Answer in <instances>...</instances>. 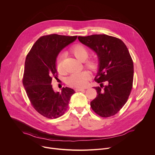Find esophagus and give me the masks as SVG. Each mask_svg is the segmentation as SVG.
Listing matches in <instances>:
<instances>
[{
  "label": "esophagus",
  "instance_id": "34e87169",
  "mask_svg": "<svg viewBox=\"0 0 155 155\" xmlns=\"http://www.w3.org/2000/svg\"><path fill=\"white\" fill-rule=\"evenodd\" d=\"M85 89L84 88H78V89H76V91H84Z\"/></svg>",
  "mask_w": 155,
  "mask_h": 155
}]
</instances>
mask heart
<instances>
[{
    "instance_id": "b5f03b06",
    "label": "heart",
    "mask_w": 155,
    "mask_h": 155,
    "mask_svg": "<svg viewBox=\"0 0 155 155\" xmlns=\"http://www.w3.org/2000/svg\"><path fill=\"white\" fill-rule=\"evenodd\" d=\"M69 51L77 60L80 61H84L85 68L92 71L97 70L98 68V62L94 58L87 59L89 52L85 46L79 44L74 45L70 48ZM63 64V56L61 55L57 59L56 63L57 69L60 73H63L64 72ZM90 77L91 75L89 72L87 71H83L71 75L68 78V83L69 85L75 87H83L87 85Z\"/></svg>"
}]
</instances>
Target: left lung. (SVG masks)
<instances>
[{"label": "left lung", "instance_id": "obj_1", "mask_svg": "<svg viewBox=\"0 0 155 155\" xmlns=\"http://www.w3.org/2000/svg\"><path fill=\"white\" fill-rule=\"evenodd\" d=\"M78 39L95 51L99 60L94 80L100 86L95 87L97 95L91 101V108L101 117L113 116L126 104L133 87L134 66L128 48L121 39L107 35Z\"/></svg>", "mask_w": 155, "mask_h": 155}]
</instances>
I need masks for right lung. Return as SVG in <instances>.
<instances>
[{"label": "right lung", "instance_id": "add662e5", "mask_svg": "<svg viewBox=\"0 0 155 155\" xmlns=\"http://www.w3.org/2000/svg\"><path fill=\"white\" fill-rule=\"evenodd\" d=\"M77 38L57 34L42 36L26 57L22 83L31 105L45 117L56 119L63 115L75 92L68 87L55 92L51 83L54 78H58L56 63L59 52Z\"/></svg>", "mask_w": 155, "mask_h": 155}]
</instances>
